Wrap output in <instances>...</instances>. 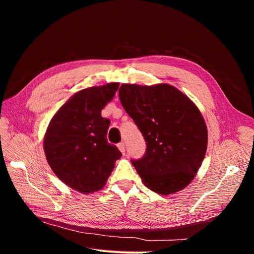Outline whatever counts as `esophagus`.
<instances>
[{
	"mask_svg": "<svg viewBox=\"0 0 254 254\" xmlns=\"http://www.w3.org/2000/svg\"><path fill=\"white\" fill-rule=\"evenodd\" d=\"M118 147L119 149L121 150V152L123 153V155H125V151H126V148H125V143L124 142H121L118 144Z\"/></svg>",
	"mask_w": 254,
	"mask_h": 254,
	"instance_id": "esophagus-1",
	"label": "esophagus"
}]
</instances>
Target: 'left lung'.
Instances as JSON below:
<instances>
[{
    "label": "left lung",
    "mask_w": 254,
    "mask_h": 254,
    "mask_svg": "<svg viewBox=\"0 0 254 254\" xmlns=\"http://www.w3.org/2000/svg\"><path fill=\"white\" fill-rule=\"evenodd\" d=\"M119 94L146 142L144 156L131 160L143 183L161 195L188 187L207 146L206 125L196 105L166 83H123Z\"/></svg>",
    "instance_id": "left-lung-1"
}]
</instances>
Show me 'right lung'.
Wrapping results in <instances>:
<instances>
[{
	"instance_id": "1",
	"label": "right lung",
	"mask_w": 254,
	"mask_h": 254,
	"mask_svg": "<svg viewBox=\"0 0 254 254\" xmlns=\"http://www.w3.org/2000/svg\"><path fill=\"white\" fill-rule=\"evenodd\" d=\"M119 86L111 82L75 93L55 113L45 132L44 152L52 171L82 194L102 190L122 157L107 140L110 121L102 117Z\"/></svg>"
}]
</instances>
